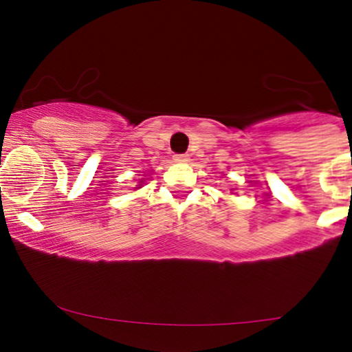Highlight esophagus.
Here are the masks:
<instances>
[{"label":"esophagus","instance_id":"obj_1","mask_svg":"<svg viewBox=\"0 0 352 352\" xmlns=\"http://www.w3.org/2000/svg\"><path fill=\"white\" fill-rule=\"evenodd\" d=\"M175 162H188L187 153H180V155H175Z\"/></svg>","mask_w":352,"mask_h":352}]
</instances>
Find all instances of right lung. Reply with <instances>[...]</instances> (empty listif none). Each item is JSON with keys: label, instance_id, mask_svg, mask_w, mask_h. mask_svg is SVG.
Returning a JSON list of instances; mask_svg holds the SVG:
<instances>
[{"label": "right lung", "instance_id": "1", "mask_svg": "<svg viewBox=\"0 0 352 352\" xmlns=\"http://www.w3.org/2000/svg\"><path fill=\"white\" fill-rule=\"evenodd\" d=\"M137 188H140V187H137Z\"/></svg>", "mask_w": 352, "mask_h": 352}]
</instances>
